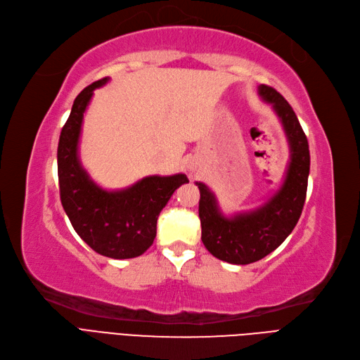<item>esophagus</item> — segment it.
<instances>
[{
	"label": "esophagus",
	"mask_w": 360,
	"mask_h": 360,
	"mask_svg": "<svg viewBox=\"0 0 360 360\" xmlns=\"http://www.w3.org/2000/svg\"><path fill=\"white\" fill-rule=\"evenodd\" d=\"M189 168H191L192 171H195V165H193V164H191V165H189Z\"/></svg>",
	"instance_id": "esophagus-1"
}]
</instances>
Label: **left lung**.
Wrapping results in <instances>:
<instances>
[{
  "label": "left lung",
  "mask_w": 360,
  "mask_h": 360,
  "mask_svg": "<svg viewBox=\"0 0 360 360\" xmlns=\"http://www.w3.org/2000/svg\"><path fill=\"white\" fill-rule=\"evenodd\" d=\"M259 95L274 108L289 141L290 160L280 189L252 212L226 217L220 212L216 195L207 184L196 181L201 193V240L205 249L235 265L253 264L274 252L298 223L307 196L309 150L301 123L276 89L260 84Z\"/></svg>",
  "instance_id": "1"
}]
</instances>
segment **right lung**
I'll return each mask as SVG.
<instances>
[{
  "label": "right lung",
  "mask_w": 360,
  "mask_h": 360,
  "mask_svg": "<svg viewBox=\"0 0 360 360\" xmlns=\"http://www.w3.org/2000/svg\"><path fill=\"white\" fill-rule=\"evenodd\" d=\"M108 79L94 82L76 100L58 144V179L60 202L79 233L92 250L111 259H131L153 244L159 213L181 184L186 174L148 176L122 191L100 188L79 159L83 115L94 91Z\"/></svg>",
  "instance_id": "right-lung-1"
}]
</instances>
